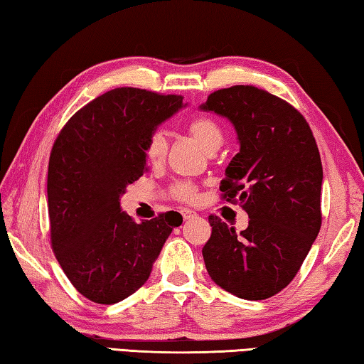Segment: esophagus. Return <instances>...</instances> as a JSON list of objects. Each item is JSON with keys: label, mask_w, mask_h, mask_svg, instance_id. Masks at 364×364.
Here are the masks:
<instances>
[{"label": "esophagus", "mask_w": 364, "mask_h": 364, "mask_svg": "<svg viewBox=\"0 0 364 364\" xmlns=\"http://www.w3.org/2000/svg\"><path fill=\"white\" fill-rule=\"evenodd\" d=\"M182 218H183V220H192V219L196 218V213L190 211V209H183V211H182Z\"/></svg>", "instance_id": "obj_1"}]
</instances>
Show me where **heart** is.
<instances>
[{
	"mask_svg": "<svg viewBox=\"0 0 364 364\" xmlns=\"http://www.w3.org/2000/svg\"><path fill=\"white\" fill-rule=\"evenodd\" d=\"M187 131L209 153L218 150L224 142V131H222L219 121L213 117H206V114L190 119ZM166 151H168V140H166L164 134L161 131L151 132L145 149L149 161L155 166L161 164L164 161ZM196 192H198V188L190 181H174L169 187V195L172 198L182 203H193L196 200Z\"/></svg>",
	"mask_w": 364,
	"mask_h": 364,
	"instance_id": "b5f03b06",
	"label": "heart"
}]
</instances>
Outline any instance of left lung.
I'll use <instances>...</instances> for the list:
<instances>
[{
  "mask_svg": "<svg viewBox=\"0 0 364 364\" xmlns=\"http://www.w3.org/2000/svg\"><path fill=\"white\" fill-rule=\"evenodd\" d=\"M201 108L228 118L237 129L240 151L220 181V198L250 215L240 233L209 215L206 269L222 289L264 301L292 282L321 228L316 140L297 108L256 86L219 89Z\"/></svg>",
  "mask_w": 364,
  "mask_h": 364,
  "instance_id": "left-lung-1",
  "label": "left lung"
}]
</instances>
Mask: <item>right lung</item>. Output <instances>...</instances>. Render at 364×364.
Masks as SVG:
<instances>
[{
    "label": "right lung",
    "instance_id": "add662e5",
    "mask_svg": "<svg viewBox=\"0 0 364 364\" xmlns=\"http://www.w3.org/2000/svg\"><path fill=\"white\" fill-rule=\"evenodd\" d=\"M182 95L117 87L80 108L53 145L48 168L50 246L75 289L112 305L134 294L182 215L136 224L119 196L149 171L146 142Z\"/></svg>",
    "mask_w": 364,
    "mask_h": 364
}]
</instances>
